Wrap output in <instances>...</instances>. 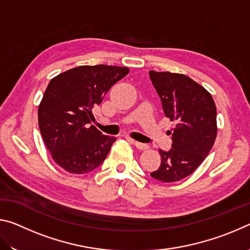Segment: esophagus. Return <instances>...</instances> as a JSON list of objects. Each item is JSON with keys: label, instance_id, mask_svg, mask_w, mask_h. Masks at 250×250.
Wrapping results in <instances>:
<instances>
[{"label": "esophagus", "instance_id": "34e87169", "mask_svg": "<svg viewBox=\"0 0 250 250\" xmlns=\"http://www.w3.org/2000/svg\"><path fill=\"white\" fill-rule=\"evenodd\" d=\"M133 143L139 150H146L147 147H149V146L146 145V143H141V142H138V141H133Z\"/></svg>", "mask_w": 250, "mask_h": 250}]
</instances>
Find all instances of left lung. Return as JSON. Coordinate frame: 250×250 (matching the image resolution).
Returning <instances> with one entry per match:
<instances>
[{"mask_svg":"<svg viewBox=\"0 0 250 250\" xmlns=\"http://www.w3.org/2000/svg\"><path fill=\"white\" fill-rule=\"evenodd\" d=\"M166 117L175 122L170 151L159 150L161 166L151 176L172 183L191 175L214 146L216 105L208 91L183 74L149 71Z\"/></svg>","mask_w":250,"mask_h":250,"instance_id":"left-lung-1","label":"left lung"}]
</instances>
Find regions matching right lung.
Returning <instances> with one entry per match:
<instances>
[{
	"label": "right lung",
	"instance_id": "1",
	"mask_svg": "<svg viewBox=\"0 0 250 250\" xmlns=\"http://www.w3.org/2000/svg\"><path fill=\"white\" fill-rule=\"evenodd\" d=\"M128 73L126 67L79 66L49 82L39 105V125L53 160L65 171L84 174L107 158L117 139L89 125L92 108Z\"/></svg>",
	"mask_w": 250,
	"mask_h": 250
}]
</instances>
